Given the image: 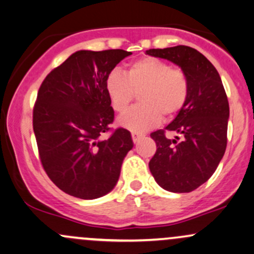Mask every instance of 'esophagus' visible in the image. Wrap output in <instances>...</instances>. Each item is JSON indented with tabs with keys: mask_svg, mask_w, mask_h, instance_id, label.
I'll return each instance as SVG.
<instances>
[{
	"mask_svg": "<svg viewBox=\"0 0 254 254\" xmlns=\"http://www.w3.org/2000/svg\"><path fill=\"white\" fill-rule=\"evenodd\" d=\"M131 136H132V141L136 143V142H138L139 138H141V137L143 135H142V133H139V132H132V133H131Z\"/></svg>",
	"mask_w": 254,
	"mask_h": 254,
	"instance_id": "34e87169",
	"label": "esophagus"
}]
</instances>
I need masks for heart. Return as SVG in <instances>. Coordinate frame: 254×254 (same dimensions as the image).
<instances>
[{
  "instance_id": "1",
  "label": "heart",
  "mask_w": 254,
  "mask_h": 254,
  "mask_svg": "<svg viewBox=\"0 0 254 254\" xmlns=\"http://www.w3.org/2000/svg\"><path fill=\"white\" fill-rule=\"evenodd\" d=\"M106 92L118 113L125 112L139 93L141 105L119 117L118 124L141 132L159 124L162 117L173 118L183 109L189 97V80L182 69L159 58L144 57L130 63L125 75L111 71Z\"/></svg>"
}]
</instances>
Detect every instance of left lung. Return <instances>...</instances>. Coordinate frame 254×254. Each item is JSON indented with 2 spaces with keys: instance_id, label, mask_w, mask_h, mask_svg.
I'll return each mask as SVG.
<instances>
[{
  "instance_id": "8db88e82",
  "label": "left lung",
  "mask_w": 254,
  "mask_h": 254,
  "mask_svg": "<svg viewBox=\"0 0 254 254\" xmlns=\"http://www.w3.org/2000/svg\"><path fill=\"white\" fill-rule=\"evenodd\" d=\"M145 54L177 64L189 80V97L165 129L154 131L156 153L149 170L170 192H191L216 171L227 147L229 104L222 81L205 56L190 46L150 49ZM166 133H174L173 140Z\"/></svg>"
}]
</instances>
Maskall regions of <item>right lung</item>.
<instances>
[{"label":"right lung","mask_w":254,"mask_h":254,"mask_svg":"<svg viewBox=\"0 0 254 254\" xmlns=\"http://www.w3.org/2000/svg\"><path fill=\"white\" fill-rule=\"evenodd\" d=\"M124 50L74 52L40 86L33 131L40 160L52 183L70 196L95 199L113 190L124 157L132 149L130 132L117 129L106 78L130 56Z\"/></svg>","instance_id":"obj_1"}]
</instances>
